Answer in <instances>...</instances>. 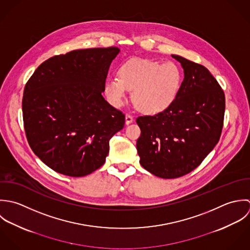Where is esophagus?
<instances>
[{
    "label": "esophagus",
    "instance_id": "esophagus-1",
    "mask_svg": "<svg viewBox=\"0 0 250 250\" xmlns=\"http://www.w3.org/2000/svg\"><path fill=\"white\" fill-rule=\"evenodd\" d=\"M133 122V117L130 115H125V125H129Z\"/></svg>",
    "mask_w": 250,
    "mask_h": 250
}]
</instances>
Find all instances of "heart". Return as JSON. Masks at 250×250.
Returning <instances> with one entry per match:
<instances>
[{
    "instance_id": "obj_1",
    "label": "heart",
    "mask_w": 250,
    "mask_h": 250,
    "mask_svg": "<svg viewBox=\"0 0 250 250\" xmlns=\"http://www.w3.org/2000/svg\"><path fill=\"white\" fill-rule=\"evenodd\" d=\"M118 77H110L104 85V94L114 107H121L128 91L136 108L154 115L163 112L178 97L183 84L182 68L174 62H156L134 59L125 62Z\"/></svg>"
}]
</instances>
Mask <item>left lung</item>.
Instances as JSON below:
<instances>
[{"instance_id": "left-lung-1", "label": "left lung", "mask_w": 250, "mask_h": 250, "mask_svg": "<svg viewBox=\"0 0 250 250\" xmlns=\"http://www.w3.org/2000/svg\"><path fill=\"white\" fill-rule=\"evenodd\" d=\"M172 57L185 75L177 99L163 112L136 119L140 164L162 179L182 177L199 166L220 138L225 111L224 93L208 68Z\"/></svg>"}]
</instances>
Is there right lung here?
<instances>
[{
  "mask_svg": "<svg viewBox=\"0 0 250 250\" xmlns=\"http://www.w3.org/2000/svg\"><path fill=\"white\" fill-rule=\"evenodd\" d=\"M118 47L79 49L54 56L31 76L22 100L26 136L54 171L83 177L99 169L125 115L104 98L105 80Z\"/></svg>",
  "mask_w": 250,
  "mask_h": 250,
  "instance_id": "1",
  "label": "right lung"
}]
</instances>
